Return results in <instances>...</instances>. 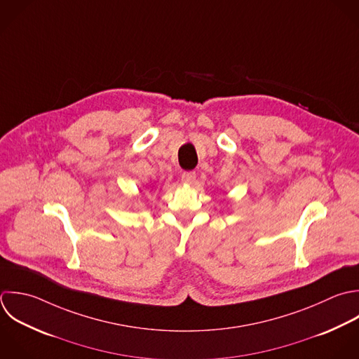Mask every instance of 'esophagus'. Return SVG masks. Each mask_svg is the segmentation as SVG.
<instances>
[{"label": "esophagus", "instance_id": "obj_1", "mask_svg": "<svg viewBox=\"0 0 359 359\" xmlns=\"http://www.w3.org/2000/svg\"><path fill=\"white\" fill-rule=\"evenodd\" d=\"M196 180V172H183L182 182L186 184H191Z\"/></svg>", "mask_w": 359, "mask_h": 359}]
</instances>
